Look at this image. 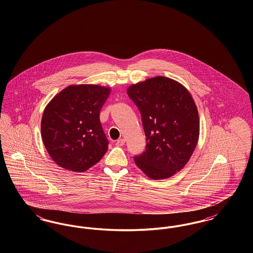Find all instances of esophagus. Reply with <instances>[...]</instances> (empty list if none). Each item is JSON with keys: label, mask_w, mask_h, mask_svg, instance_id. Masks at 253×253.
Instances as JSON below:
<instances>
[{"label": "esophagus", "mask_w": 253, "mask_h": 253, "mask_svg": "<svg viewBox=\"0 0 253 253\" xmlns=\"http://www.w3.org/2000/svg\"><path fill=\"white\" fill-rule=\"evenodd\" d=\"M125 144V139H123V138H121V139H119V140H117V142H116V145L117 146H123V145Z\"/></svg>", "instance_id": "1"}]
</instances>
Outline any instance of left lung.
I'll list each match as a JSON object with an SVG mask.
<instances>
[{"label": "left lung", "mask_w": 253, "mask_h": 253, "mask_svg": "<svg viewBox=\"0 0 253 253\" xmlns=\"http://www.w3.org/2000/svg\"><path fill=\"white\" fill-rule=\"evenodd\" d=\"M127 94L139 109L146 151L135 165L152 179H166L184 168L199 137V117L183 85L158 76L132 84Z\"/></svg>", "instance_id": "1"}]
</instances>
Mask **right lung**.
I'll list each match as a JSON object with an SVG mask.
<instances>
[{
  "instance_id": "1",
  "label": "right lung",
  "mask_w": 253,
  "mask_h": 253,
  "mask_svg": "<svg viewBox=\"0 0 253 253\" xmlns=\"http://www.w3.org/2000/svg\"><path fill=\"white\" fill-rule=\"evenodd\" d=\"M109 87L70 85L54 96L43 111L41 131L50 157L61 168L84 172L108 150L99 113Z\"/></svg>"
}]
</instances>
